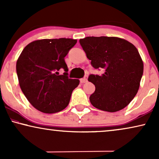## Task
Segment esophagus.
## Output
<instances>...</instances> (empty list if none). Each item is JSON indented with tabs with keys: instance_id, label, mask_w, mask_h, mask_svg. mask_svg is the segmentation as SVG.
<instances>
[{
	"instance_id": "1",
	"label": "esophagus",
	"mask_w": 159,
	"mask_h": 159,
	"mask_svg": "<svg viewBox=\"0 0 159 159\" xmlns=\"http://www.w3.org/2000/svg\"><path fill=\"white\" fill-rule=\"evenodd\" d=\"M87 82H88V80H87V78L85 77L80 79V82H81V83H85Z\"/></svg>"
}]
</instances>
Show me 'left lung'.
Wrapping results in <instances>:
<instances>
[{
    "mask_svg": "<svg viewBox=\"0 0 159 159\" xmlns=\"http://www.w3.org/2000/svg\"><path fill=\"white\" fill-rule=\"evenodd\" d=\"M80 43L93 68L101 75H90L95 86L90 96L94 107L108 112L125 108L138 93L143 74V63L134 45L116 37H87Z\"/></svg>",
    "mask_w": 159,
    "mask_h": 159,
    "instance_id": "8db88e82",
    "label": "left lung"
}]
</instances>
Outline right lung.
<instances>
[{"label": "right lung", "mask_w": 159, "mask_h": 159, "mask_svg": "<svg viewBox=\"0 0 159 159\" xmlns=\"http://www.w3.org/2000/svg\"><path fill=\"white\" fill-rule=\"evenodd\" d=\"M77 40L43 39L30 43L16 62V73L24 95L36 109L46 114L61 111L68 106L79 80L69 79L64 58ZM65 71L58 75L57 71Z\"/></svg>", "instance_id": "obj_1"}]
</instances>
